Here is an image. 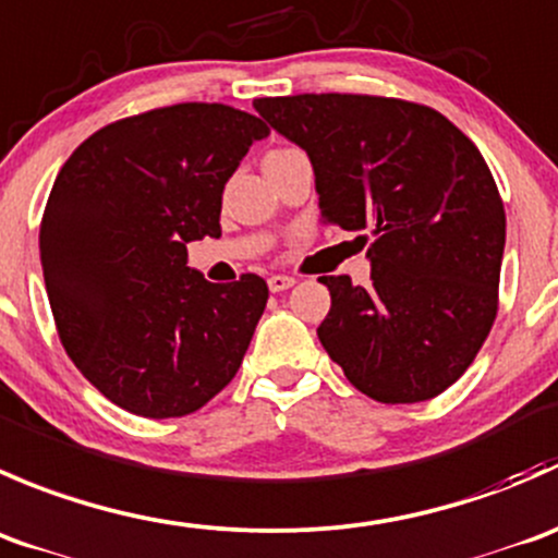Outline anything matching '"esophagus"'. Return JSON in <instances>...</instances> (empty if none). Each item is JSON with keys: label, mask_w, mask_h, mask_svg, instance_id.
<instances>
[{"label": "esophagus", "mask_w": 558, "mask_h": 558, "mask_svg": "<svg viewBox=\"0 0 558 558\" xmlns=\"http://www.w3.org/2000/svg\"><path fill=\"white\" fill-rule=\"evenodd\" d=\"M292 284H295V279L284 277V274H274V277L268 279V287H271V292H284V290H290Z\"/></svg>", "instance_id": "34e87169"}]
</instances>
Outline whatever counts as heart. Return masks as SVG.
<instances>
[{
    "instance_id": "1",
    "label": "heart",
    "mask_w": 558,
    "mask_h": 558,
    "mask_svg": "<svg viewBox=\"0 0 558 558\" xmlns=\"http://www.w3.org/2000/svg\"><path fill=\"white\" fill-rule=\"evenodd\" d=\"M279 151H284V148H279Z\"/></svg>"
}]
</instances>
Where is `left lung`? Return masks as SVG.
<instances>
[{"label":"left lung","mask_w":558,"mask_h":558,"mask_svg":"<svg viewBox=\"0 0 558 558\" xmlns=\"http://www.w3.org/2000/svg\"><path fill=\"white\" fill-rule=\"evenodd\" d=\"M255 110L308 154L323 222L366 233L372 284L319 279L325 352L383 404L448 390L499 308L505 206L483 154L439 110L396 97L295 94Z\"/></svg>","instance_id":"8db88e82"}]
</instances>
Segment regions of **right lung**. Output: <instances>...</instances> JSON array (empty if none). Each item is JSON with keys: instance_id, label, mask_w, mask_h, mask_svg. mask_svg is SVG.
I'll return each mask as SVG.
<instances>
[{"instance_id": "add662e5", "label": "right lung", "mask_w": 558, "mask_h": 558, "mask_svg": "<svg viewBox=\"0 0 558 558\" xmlns=\"http://www.w3.org/2000/svg\"><path fill=\"white\" fill-rule=\"evenodd\" d=\"M268 132L230 105L179 102L102 126L59 170L40 222L53 323L121 410L190 415L239 372L266 279L211 284L186 244L222 235L225 184Z\"/></svg>"}]
</instances>
